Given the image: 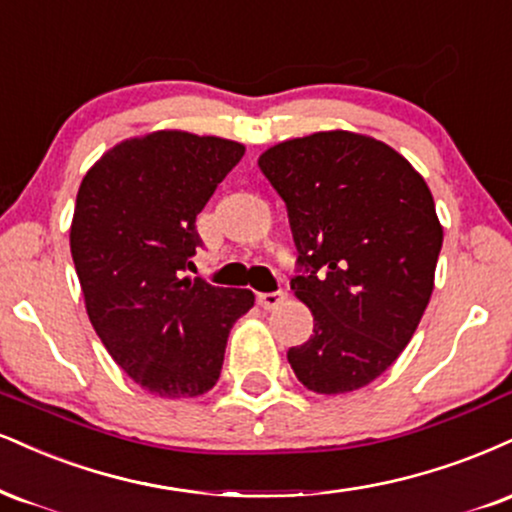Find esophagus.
<instances>
[{"instance_id": "34e87169", "label": "esophagus", "mask_w": 512, "mask_h": 512, "mask_svg": "<svg viewBox=\"0 0 512 512\" xmlns=\"http://www.w3.org/2000/svg\"><path fill=\"white\" fill-rule=\"evenodd\" d=\"M283 300H286V293L283 291H274V293H260L257 295V303H260L264 310H276Z\"/></svg>"}]
</instances>
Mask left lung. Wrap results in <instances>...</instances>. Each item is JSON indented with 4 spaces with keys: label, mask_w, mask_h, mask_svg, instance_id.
Here are the masks:
<instances>
[{
    "label": "left lung",
    "mask_w": 512,
    "mask_h": 512,
    "mask_svg": "<svg viewBox=\"0 0 512 512\" xmlns=\"http://www.w3.org/2000/svg\"><path fill=\"white\" fill-rule=\"evenodd\" d=\"M286 202L298 264L291 288L315 334L288 350L305 389L367 386L403 353L434 291L443 229L424 178L381 140L319 131L260 159Z\"/></svg>",
    "instance_id": "left-lung-1"
}]
</instances>
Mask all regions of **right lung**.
<instances>
[{
  "label": "right lung",
  "instance_id": "right-lung-1",
  "mask_svg": "<svg viewBox=\"0 0 512 512\" xmlns=\"http://www.w3.org/2000/svg\"><path fill=\"white\" fill-rule=\"evenodd\" d=\"M245 145L217 135L155 131L114 145L78 188L71 255L85 310L107 353L159 398H195L217 384L231 326L255 305L190 267L195 219Z\"/></svg>",
  "mask_w": 512,
  "mask_h": 512
}]
</instances>
